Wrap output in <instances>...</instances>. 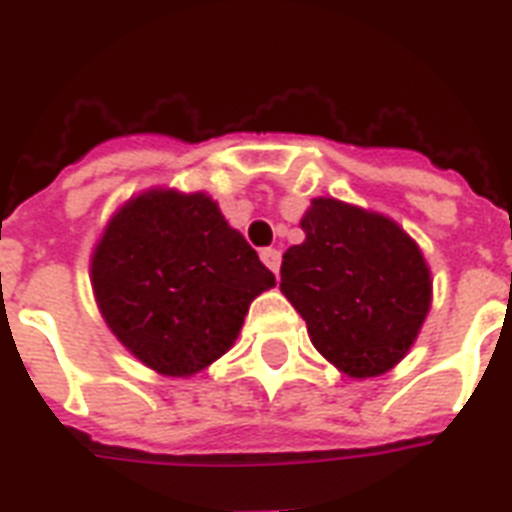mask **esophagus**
I'll use <instances>...</instances> for the list:
<instances>
[{
	"label": "esophagus",
	"mask_w": 512,
	"mask_h": 512,
	"mask_svg": "<svg viewBox=\"0 0 512 512\" xmlns=\"http://www.w3.org/2000/svg\"><path fill=\"white\" fill-rule=\"evenodd\" d=\"M260 260H263V263L278 276V268H281V252H278V249L273 247L263 249V252H260Z\"/></svg>",
	"instance_id": "obj_1"
}]
</instances>
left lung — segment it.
I'll return each mask as SVG.
<instances>
[{
    "mask_svg": "<svg viewBox=\"0 0 512 512\" xmlns=\"http://www.w3.org/2000/svg\"><path fill=\"white\" fill-rule=\"evenodd\" d=\"M305 242L284 252L281 292L307 323L315 350L352 378L392 371L431 307V273L392 218L318 197Z\"/></svg>",
    "mask_w": 512,
    "mask_h": 512,
    "instance_id": "1",
    "label": "left lung"
}]
</instances>
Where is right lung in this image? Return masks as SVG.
<instances>
[{
    "mask_svg": "<svg viewBox=\"0 0 512 512\" xmlns=\"http://www.w3.org/2000/svg\"><path fill=\"white\" fill-rule=\"evenodd\" d=\"M91 286L131 355L162 376H191L231 350L249 302L276 276L207 194L152 189L112 215Z\"/></svg>",
    "mask_w": 512,
    "mask_h": 512,
    "instance_id": "1",
    "label": "right lung"
}]
</instances>
